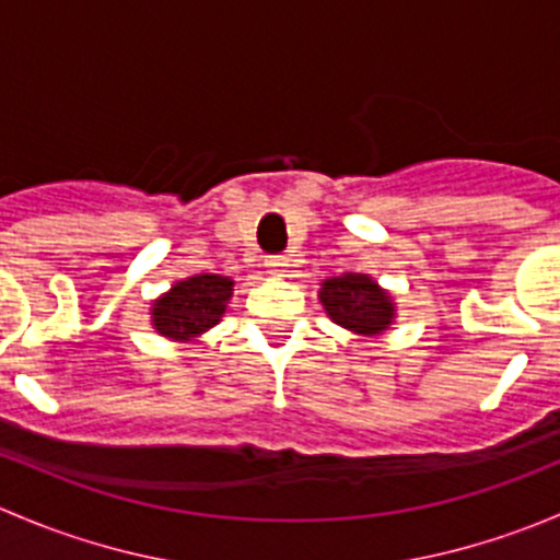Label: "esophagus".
<instances>
[{"label": "esophagus", "mask_w": 560, "mask_h": 560, "mask_svg": "<svg viewBox=\"0 0 560 560\" xmlns=\"http://www.w3.org/2000/svg\"><path fill=\"white\" fill-rule=\"evenodd\" d=\"M287 259L284 257H268L265 259V268H268V273H273V276H284L287 273Z\"/></svg>", "instance_id": "1"}]
</instances>
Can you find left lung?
<instances>
[{
    "label": "left lung",
    "mask_w": 560,
    "mask_h": 560,
    "mask_svg": "<svg viewBox=\"0 0 560 560\" xmlns=\"http://www.w3.org/2000/svg\"><path fill=\"white\" fill-rule=\"evenodd\" d=\"M319 301L336 325L358 336H380L395 319L393 298L365 273H343L322 281Z\"/></svg>",
    "instance_id": "1"
}]
</instances>
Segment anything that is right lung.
Returning a JSON list of instances; mask_svg holds the SVG:
<instances>
[{
  "instance_id": "add662e5",
  "label": "right lung",
  "mask_w": 560,
  "mask_h": 560,
  "mask_svg": "<svg viewBox=\"0 0 560 560\" xmlns=\"http://www.w3.org/2000/svg\"><path fill=\"white\" fill-rule=\"evenodd\" d=\"M233 298V279L217 273L189 276L171 287L151 306V325L173 341H191L219 325L228 301Z\"/></svg>"
}]
</instances>
